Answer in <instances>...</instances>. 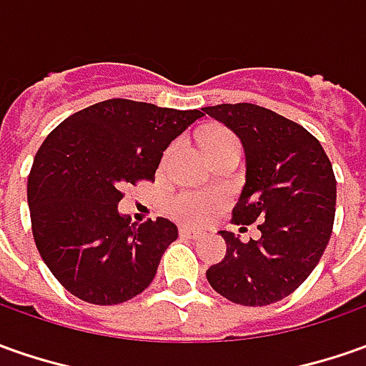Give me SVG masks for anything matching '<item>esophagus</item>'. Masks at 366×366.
<instances>
[{"instance_id":"obj_1","label":"esophagus","mask_w":366,"mask_h":366,"mask_svg":"<svg viewBox=\"0 0 366 366\" xmlns=\"http://www.w3.org/2000/svg\"><path fill=\"white\" fill-rule=\"evenodd\" d=\"M180 234L182 237H188V239H200V231H194V229H180Z\"/></svg>"}]
</instances>
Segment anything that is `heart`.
I'll return each mask as SVG.
<instances>
[{"label": "heart", "instance_id": "1", "mask_svg": "<svg viewBox=\"0 0 366 366\" xmlns=\"http://www.w3.org/2000/svg\"><path fill=\"white\" fill-rule=\"evenodd\" d=\"M231 144H237V139L233 133L224 132V129H210L202 137V147L207 149V154ZM221 204V198L212 194L178 192L170 198V212L184 222H204Z\"/></svg>", "mask_w": 366, "mask_h": 366}]
</instances>
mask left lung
Returning <instances> with one entry per match:
<instances>
[{
    "mask_svg": "<svg viewBox=\"0 0 366 366\" xmlns=\"http://www.w3.org/2000/svg\"><path fill=\"white\" fill-rule=\"evenodd\" d=\"M202 111L243 144L245 186L233 222H259L261 231V239L249 243L221 231L227 255L208 267V284L241 306L280 302L306 282L330 241L336 210L332 164L312 133L275 111L253 103Z\"/></svg>",
    "mask_w": 366,
    "mask_h": 366,
    "instance_id": "1",
    "label": "left lung"
}]
</instances>
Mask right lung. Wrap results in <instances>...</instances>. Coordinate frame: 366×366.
<instances>
[{"label": "right lung", "instance_id": "obj_1", "mask_svg": "<svg viewBox=\"0 0 366 366\" xmlns=\"http://www.w3.org/2000/svg\"><path fill=\"white\" fill-rule=\"evenodd\" d=\"M200 117L198 109L109 99L66 117L40 145L28 176L34 241L72 296L115 306L152 284L178 229L119 214L121 188L154 180L164 149Z\"/></svg>", "mask_w": 366, "mask_h": 366}]
</instances>
